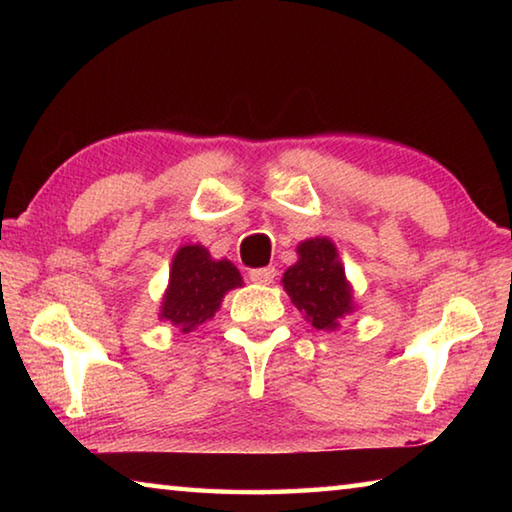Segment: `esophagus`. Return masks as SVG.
<instances>
[{
  "label": "esophagus",
  "instance_id": "34e87169",
  "mask_svg": "<svg viewBox=\"0 0 512 512\" xmlns=\"http://www.w3.org/2000/svg\"><path fill=\"white\" fill-rule=\"evenodd\" d=\"M275 275L277 271L273 266H266V268H253V271L248 273L250 280H253L255 284H273L275 282Z\"/></svg>",
  "mask_w": 512,
  "mask_h": 512
}]
</instances>
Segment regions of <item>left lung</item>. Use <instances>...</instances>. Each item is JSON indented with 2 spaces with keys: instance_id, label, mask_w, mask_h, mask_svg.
<instances>
[{
  "instance_id": "8db88e82",
  "label": "left lung",
  "mask_w": 512,
  "mask_h": 512,
  "mask_svg": "<svg viewBox=\"0 0 512 512\" xmlns=\"http://www.w3.org/2000/svg\"><path fill=\"white\" fill-rule=\"evenodd\" d=\"M296 250L298 262L284 271L282 287L307 323L334 332L357 309L339 250L327 237L300 241Z\"/></svg>"
}]
</instances>
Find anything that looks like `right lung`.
<instances>
[{
	"instance_id": "1",
	"label": "right lung",
	"mask_w": 512,
	"mask_h": 512,
	"mask_svg": "<svg viewBox=\"0 0 512 512\" xmlns=\"http://www.w3.org/2000/svg\"><path fill=\"white\" fill-rule=\"evenodd\" d=\"M237 287H244V277L230 259H214L205 246L185 244L173 255L158 318L189 334L212 320L225 293Z\"/></svg>"
}]
</instances>
